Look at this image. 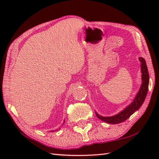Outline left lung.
<instances>
[{"label": "left lung", "mask_w": 159, "mask_h": 159, "mask_svg": "<svg viewBox=\"0 0 159 159\" xmlns=\"http://www.w3.org/2000/svg\"><path fill=\"white\" fill-rule=\"evenodd\" d=\"M139 60L141 62V72L142 84H141L139 92L137 93L133 101L129 105L125 108L123 111H120L119 113L113 116H101L98 113L96 112V116L100 120L111 124H117L123 122V121H126L128 118H129L135 111L139 109L143 104L148 93V85H149V74H148L146 61H145L143 57H139Z\"/></svg>", "instance_id": "obj_1"}]
</instances>
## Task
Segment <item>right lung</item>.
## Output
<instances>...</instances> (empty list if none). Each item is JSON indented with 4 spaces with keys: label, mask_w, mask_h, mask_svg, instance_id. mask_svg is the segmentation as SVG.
Wrapping results in <instances>:
<instances>
[{
    "label": "right lung",
    "mask_w": 159,
    "mask_h": 159,
    "mask_svg": "<svg viewBox=\"0 0 159 159\" xmlns=\"http://www.w3.org/2000/svg\"><path fill=\"white\" fill-rule=\"evenodd\" d=\"M64 121H65V120H64ZM51 132H54V131H53V130H52V131H51Z\"/></svg>",
    "instance_id": "obj_1"
}]
</instances>
